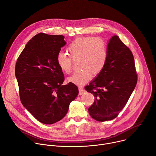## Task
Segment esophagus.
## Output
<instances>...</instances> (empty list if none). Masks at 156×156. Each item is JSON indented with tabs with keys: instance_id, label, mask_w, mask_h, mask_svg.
<instances>
[{
	"instance_id": "1",
	"label": "esophagus",
	"mask_w": 156,
	"mask_h": 156,
	"mask_svg": "<svg viewBox=\"0 0 156 156\" xmlns=\"http://www.w3.org/2000/svg\"><path fill=\"white\" fill-rule=\"evenodd\" d=\"M79 95H82V94H83V93L85 92L84 89L82 88V87H79Z\"/></svg>"
}]
</instances>
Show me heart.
Here are the masks:
<instances>
[{"mask_svg":"<svg viewBox=\"0 0 156 156\" xmlns=\"http://www.w3.org/2000/svg\"><path fill=\"white\" fill-rule=\"evenodd\" d=\"M66 53L59 52L56 56L57 66L63 73L69 74L73 69V60H79L80 70L69 77L68 80L79 86H83L92 77L104 69L108 58L107 41L100 37H79L71 42Z\"/></svg>","mask_w":156,"mask_h":156,"instance_id":"obj_1","label":"heart"}]
</instances>
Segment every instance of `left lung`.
Returning a JSON list of instances; mask_svg holds the SVG:
<instances>
[{"label":"left lung","instance_id":"left-lung-1","mask_svg":"<svg viewBox=\"0 0 156 156\" xmlns=\"http://www.w3.org/2000/svg\"><path fill=\"white\" fill-rule=\"evenodd\" d=\"M109 54L101 73L85 89L95 98L89 108L90 116L99 122L115 118L126 105L137 82L133 53L114 35L108 43Z\"/></svg>","mask_w":156,"mask_h":156}]
</instances>
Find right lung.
<instances>
[{"label": "right lung", "instance_id": "add662e5", "mask_svg": "<svg viewBox=\"0 0 156 156\" xmlns=\"http://www.w3.org/2000/svg\"><path fill=\"white\" fill-rule=\"evenodd\" d=\"M61 35L39 33L19 56L15 74L22 105L39 122L52 124L66 115L79 94L74 83L62 85L64 76L56 56L66 44Z\"/></svg>", "mask_w": 156, "mask_h": 156}]
</instances>
